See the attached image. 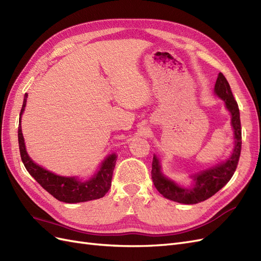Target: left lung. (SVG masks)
I'll return each instance as SVG.
<instances>
[{"instance_id": "8db88e82", "label": "left lung", "mask_w": 261, "mask_h": 261, "mask_svg": "<svg viewBox=\"0 0 261 261\" xmlns=\"http://www.w3.org/2000/svg\"><path fill=\"white\" fill-rule=\"evenodd\" d=\"M215 92L224 100L225 106L232 114V126L234 129L235 147L231 158L217 167L203 171L195 176V186L193 188H183L176 185L174 181L168 179L160 172L159 161L153 156L151 178L155 188L165 198L180 203L194 204L210 198L219 192L230 180L238 168L241 149H242V127L240 118V109L235 101L231 87L222 73H219L217 78Z\"/></svg>"}]
</instances>
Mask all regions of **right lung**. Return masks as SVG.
Masks as SVG:
<instances>
[{
    "label": "right lung",
    "instance_id": "right-lung-1",
    "mask_svg": "<svg viewBox=\"0 0 261 261\" xmlns=\"http://www.w3.org/2000/svg\"><path fill=\"white\" fill-rule=\"evenodd\" d=\"M27 96L25 94L23 103L20 111L21 114L25 110ZM18 144L21 161L25 165L29 174L33 176L39 184H40L46 192L51 194L54 198L60 201L67 203L84 202L93 199H99L103 197L111 187V180L113 175V170L115 168L116 155L110 154L107 159L102 162V165L98 173L91 179L88 180H78L75 177H64L55 175L53 173L46 171L45 169L39 167L30 159L27 151L23 137L21 133V126L19 121L18 126Z\"/></svg>",
    "mask_w": 261,
    "mask_h": 261
}]
</instances>
